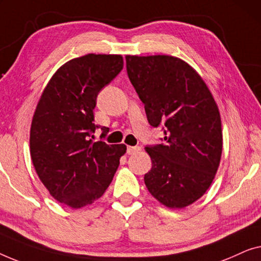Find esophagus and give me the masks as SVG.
<instances>
[{"label": "esophagus", "mask_w": 261, "mask_h": 261, "mask_svg": "<svg viewBox=\"0 0 261 261\" xmlns=\"http://www.w3.org/2000/svg\"><path fill=\"white\" fill-rule=\"evenodd\" d=\"M139 150H141V148H139V146H127V153H129V155H132V153L138 152Z\"/></svg>", "instance_id": "34e87169"}]
</instances>
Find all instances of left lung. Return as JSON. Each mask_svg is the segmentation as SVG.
<instances>
[{"mask_svg": "<svg viewBox=\"0 0 261 261\" xmlns=\"http://www.w3.org/2000/svg\"><path fill=\"white\" fill-rule=\"evenodd\" d=\"M126 71L151 126L164 143L146 146L149 193L168 208H185L211 187L222 153L221 118L213 94L189 64L171 56H126Z\"/></svg>", "mask_w": 261, "mask_h": 261, "instance_id": "1", "label": "left lung"}]
</instances>
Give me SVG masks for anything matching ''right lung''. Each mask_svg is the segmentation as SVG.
<instances>
[{"instance_id": "right-lung-1", "label": "right lung", "mask_w": 261, "mask_h": 261, "mask_svg": "<svg viewBox=\"0 0 261 261\" xmlns=\"http://www.w3.org/2000/svg\"><path fill=\"white\" fill-rule=\"evenodd\" d=\"M124 66L117 54H86L54 73L36 105L31 126V157L50 195L78 209L102 196L126 145L93 142L97 95ZM101 137L108 134L102 129Z\"/></svg>"}]
</instances>
